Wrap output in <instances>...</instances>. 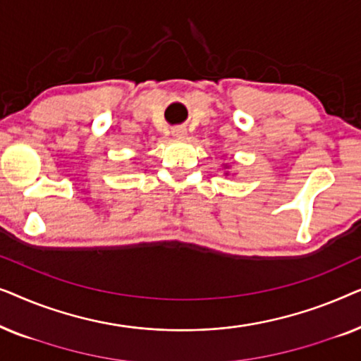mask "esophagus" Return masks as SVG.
Here are the masks:
<instances>
[{
	"label": "esophagus",
	"mask_w": 361,
	"mask_h": 361,
	"mask_svg": "<svg viewBox=\"0 0 361 361\" xmlns=\"http://www.w3.org/2000/svg\"><path fill=\"white\" fill-rule=\"evenodd\" d=\"M172 136H174V137H185L187 136V128L185 126L172 128Z\"/></svg>",
	"instance_id": "obj_1"
}]
</instances>
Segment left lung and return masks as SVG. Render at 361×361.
<instances>
[{
  "instance_id": "1",
  "label": "left lung",
  "mask_w": 361,
  "mask_h": 361,
  "mask_svg": "<svg viewBox=\"0 0 361 361\" xmlns=\"http://www.w3.org/2000/svg\"><path fill=\"white\" fill-rule=\"evenodd\" d=\"M221 166H224V169H226L225 176H228V169H230V166H228V164H221Z\"/></svg>"
}]
</instances>
